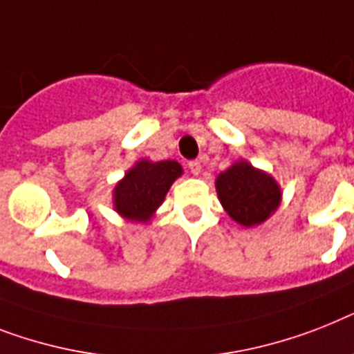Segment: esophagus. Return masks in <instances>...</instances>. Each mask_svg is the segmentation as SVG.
<instances>
[{"instance_id": "obj_1", "label": "esophagus", "mask_w": 354, "mask_h": 354, "mask_svg": "<svg viewBox=\"0 0 354 354\" xmlns=\"http://www.w3.org/2000/svg\"><path fill=\"white\" fill-rule=\"evenodd\" d=\"M189 169H191V172L194 176H198V174L202 172V162H200V160H192V162H189Z\"/></svg>"}]
</instances>
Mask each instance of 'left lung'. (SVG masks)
<instances>
[{"label":"left lung","instance_id":"8db88e82","mask_svg":"<svg viewBox=\"0 0 354 354\" xmlns=\"http://www.w3.org/2000/svg\"><path fill=\"white\" fill-rule=\"evenodd\" d=\"M218 200L225 212L242 227H257L277 212L281 187L269 172L247 160H238L216 178Z\"/></svg>","mask_w":354,"mask_h":354}]
</instances>
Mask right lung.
<instances>
[{
  "mask_svg": "<svg viewBox=\"0 0 354 354\" xmlns=\"http://www.w3.org/2000/svg\"><path fill=\"white\" fill-rule=\"evenodd\" d=\"M182 174V165L174 160H138L112 189L114 211L129 222H151L167 196L171 185Z\"/></svg>",
  "mask_w": 354,
  "mask_h": 354,
  "instance_id": "1",
  "label": "right lung"
}]
</instances>
